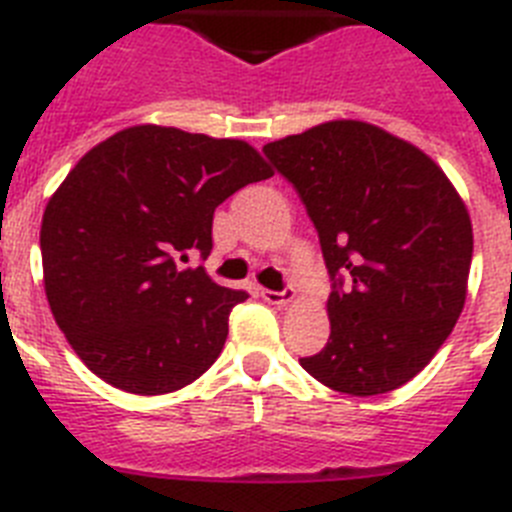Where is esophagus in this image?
<instances>
[{
  "label": "esophagus",
  "mask_w": 512,
  "mask_h": 512,
  "mask_svg": "<svg viewBox=\"0 0 512 512\" xmlns=\"http://www.w3.org/2000/svg\"><path fill=\"white\" fill-rule=\"evenodd\" d=\"M261 297H264L269 305L287 307L297 300V292L295 289H282V292H271V289H264V292H261Z\"/></svg>",
  "instance_id": "obj_1"
}]
</instances>
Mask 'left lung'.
Segmentation results:
<instances>
[{"instance_id": "1", "label": "left lung", "mask_w": 512, "mask_h": 512, "mask_svg": "<svg viewBox=\"0 0 512 512\" xmlns=\"http://www.w3.org/2000/svg\"><path fill=\"white\" fill-rule=\"evenodd\" d=\"M264 153L295 184L336 279L330 338L302 369L343 395L397 390L464 310L474 235L461 194L428 153L372 122H320Z\"/></svg>"}]
</instances>
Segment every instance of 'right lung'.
<instances>
[{"label":"right lung","mask_w":512,"mask_h":512,"mask_svg":"<svg viewBox=\"0 0 512 512\" xmlns=\"http://www.w3.org/2000/svg\"><path fill=\"white\" fill-rule=\"evenodd\" d=\"M274 176L246 140L133 125L79 158L40 225L53 318L89 372L133 395H166L215 364L243 289L220 287L212 215L233 192Z\"/></svg>","instance_id":"add662e5"}]
</instances>
